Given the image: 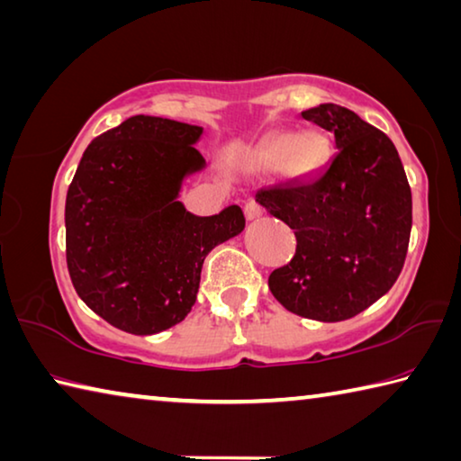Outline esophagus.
Segmentation results:
<instances>
[{
  "label": "esophagus",
  "mask_w": 461,
  "mask_h": 461,
  "mask_svg": "<svg viewBox=\"0 0 461 461\" xmlns=\"http://www.w3.org/2000/svg\"><path fill=\"white\" fill-rule=\"evenodd\" d=\"M246 217L248 220H258V217H262V213H264V209H262V205H259L256 199H249V202L246 203Z\"/></svg>",
  "instance_id": "esophagus-1"
}]
</instances>
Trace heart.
Listing matches in <instances>:
<instances>
[{
	"label": "heart",
	"mask_w": 461,
	"mask_h": 461,
	"mask_svg": "<svg viewBox=\"0 0 461 461\" xmlns=\"http://www.w3.org/2000/svg\"><path fill=\"white\" fill-rule=\"evenodd\" d=\"M329 153V140L318 132L294 135L290 131H280L267 137L258 149L256 165L264 171L280 167L282 175L288 179H308L326 165Z\"/></svg>",
	"instance_id": "heart-1"
}]
</instances>
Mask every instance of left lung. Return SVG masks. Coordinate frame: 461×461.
<instances>
[{
  "instance_id": "1",
  "label": "left lung",
  "mask_w": 461,
  "mask_h": 461,
  "mask_svg": "<svg viewBox=\"0 0 461 461\" xmlns=\"http://www.w3.org/2000/svg\"><path fill=\"white\" fill-rule=\"evenodd\" d=\"M303 116L332 132L339 150L316 177L256 194L296 236L294 258L267 286L286 311L339 322L397 282L411 236V187L393 140L353 111L326 103Z\"/></svg>"
}]
</instances>
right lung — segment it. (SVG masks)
Segmentation results:
<instances>
[{
	"label": "right lung",
	"mask_w": 461,
	"mask_h": 461,
	"mask_svg": "<svg viewBox=\"0 0 461 461\" xmlns=\"http://www.w3.org/2000/svg\"><path fill=\"white\" fill-rule=\"evenodd\" d=\"M202 127L131 116L86 147L66 195V264L78 296L108 324L155 334L195 304L205 256L246 228L241 207L199 217L177 202L203 167Z\"/></svg>",
	"instance_id": "obj_1"
}]
</instances>
